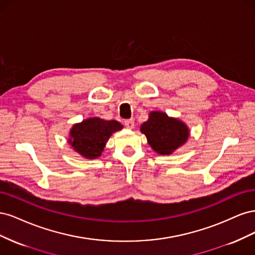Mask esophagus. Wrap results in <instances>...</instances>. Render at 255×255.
Returning <instances> with one entry per match:
<instances>
[{
    "label": "esophagus",
    "mask_w": 255,
    "mask_h": 255,
    "mask_svg": "<svg viewBox=\"0 0 255 255\" xmlns=\"http://www.w3.org/2000/svg\"><path fill=\"white\" fill-rule=\"evenodd\" d=\"M125 126L128 128H134V120L133 119H127V120H125Z\"/></svg>",
    "instance_id": "esophagus-1"
}]
</instances>
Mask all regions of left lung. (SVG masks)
I'll use <instances>...</instances> for the list:
<instances>
[{"label":"left lung","mask_w":255,"mask_h":255,"mask_svg":"<svg viewBox=\"0 0 255 255\" xmlns=\"http://www.w3.org/2000/svg\"><path fill=\"white\" fill-rule=\"evenodd\" d=\"M140 130L146 136L152 149L161 155L171 154L185 143L189 135L188 128L183 122L169 118L160 112H152L149 120L140 127Z\"/></svg>","instance_id":"8db88e82"}]
</instances>
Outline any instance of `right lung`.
Masks as SVG:
<instances>
[{
	"label": "right lung",
	"instance_id": "obj_1",
	"mask_svg": "<svg viewBox=\"0 0 255 255\" xmlns=\"http://www.w3.org/2000/svg\"><path fill=\"white\" fill-rule=\"evenodd\" d=\"M122 128L118 121L90 118L73 126L69 143L86 158H97L102 154L111 135Z\"/></svg>",
	"mask_w": 255,
	"mask_h": 255
}]
</instances>
